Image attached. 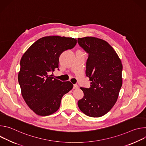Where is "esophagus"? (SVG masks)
Instances as JSON below:
<instances>
[{
    "label": "esophagus",
    "instance_id": "esophagus-1",
    "mask_svg": "<svg viewBox=\"0 0 146 146\" xmlns=\"http://www.w3.org/2000/svg\"><path fill=\"white\" fill-rule=\"evenodd\" d=\"M78 88V86L77 84H74L73 85V88L74 89H77Z\"/></svg>",
    "mask_w": 146,
    "mask_h": 146
}]
</instances>
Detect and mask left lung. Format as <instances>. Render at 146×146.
<instances>
[{
  "label": "left lung",
  "instance_id": "left-lung-1",
  "mask_svg": "<svg viewBox=\"0 0 146 146\" xmlns=\"http://www.w3.org/2000/svg\"><path fill=\"white\" fill-rule=\"evenodd\" d=\"M77 40L88 54L86 73L91 81L89 88H80L84 96L78 101V106L88 116L100 117L108 113L117 102L122 84V65L106 41L94 37Z\"/></svg>",
  "mask_w": 146,
  "mask_h": 146
}]
</instances>
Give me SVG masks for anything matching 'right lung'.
Segmentation results:
<instances>
[{"instance_id":"1","label":"right lung","mask_w":146,"mask_h":146,"mask_svg":"<svg viewBox=\"0 0 146 146\" xmlns=\"http://www.w3.org/2000/svg\"><path fill=\"white\" fill-rule=\"evenodd\" d=\"M76 43L74 38L44 37L35 41L21 59L18 79L21 94L36 114L46 116L56 112L62 96L73 88L70 81L62 82L50 74L59 70L60 54Z\"/></svg>"}]
</instances>
